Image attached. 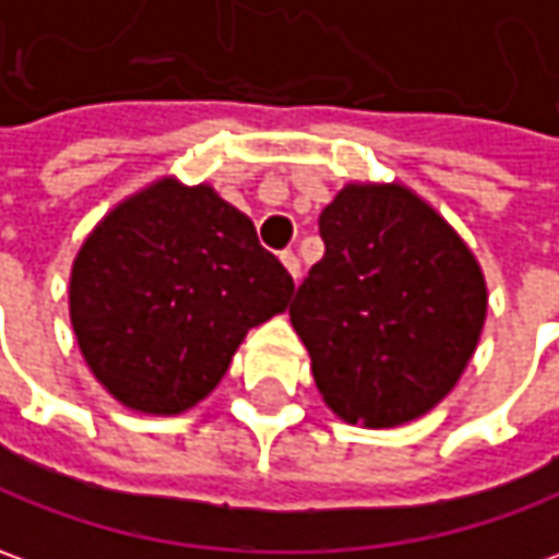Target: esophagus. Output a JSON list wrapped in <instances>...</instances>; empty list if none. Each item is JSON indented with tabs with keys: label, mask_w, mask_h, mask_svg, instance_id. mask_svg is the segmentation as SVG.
<instances>
[{
	"label": "esophagus",
	"mask_w": 559,
	"mask_h": 559,
	"mask_svg": "<svg viewBox=\"0 0 559 559\" xmlns=\"http://www.w3.org/2000/svg\"><path fill=\"white\" fill-rule=\"evenodd\" d=\"M281 263H284V269H287V272H290V278H299V260H296V253L294 250H284V253H281Z\"/></svg>",
	"instance_id": "obj_1"
}]
</instances>
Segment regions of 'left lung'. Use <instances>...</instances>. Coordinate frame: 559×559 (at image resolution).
Segmentation results:
<instances>
[{
    "label": "left lung",
    "instance_id": "obj_1",
    "mask_svg": "<svg viewBox=\"0 0 559 559\" xmlns=\"http://www.w3.org/2000/svg\"><path fill=\"white\" fill-rule=\"evenodd\" d=\"M324 260L290 302L340 419L394 428L453 391L487 321V281L443 216L401 183H348L318 219Z\"/></svg>",
    "mask_w": 559,
    "mask_h": 559
}]
</instances>
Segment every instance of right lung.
<instances>
[{
	"mask_svg": "<svg viewBox=\"0 0 559 559\" xmlns=\"http://www.w3.org/2000/svg\"><path fill=\"white\" fill-rule=\"evenodd\" d=\"M294 278L211 186L162 177L94 226L70 275V321L119 404L177 416L204 401Z\"/></svg>",
	"mask_w": 559,
	"mask_h": 559,
	"instance_id": "obj_1",
	"label": "right lung"
}]
</instances>
